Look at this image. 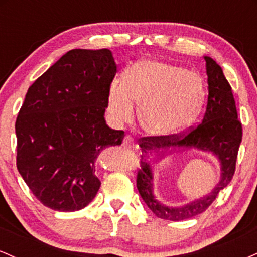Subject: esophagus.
<instances>
[{
    "instance_id": "obj_1",
    "label": "esophagus",
    "mask_w": 257,
    "mask_h": 257,
    "mask_svg": "<svg viewBox=\"0 0 257 257\" xmlns=\"http://www.w3.org/2000/svg\"><path fill=\"white\" fill-rule=\"evenodd\" d=\"M123 146H124L125 149H129V150H135L139 147L137 141H135L132 137L124 138V140H123Z\"/></svg>"
}]
</instances>
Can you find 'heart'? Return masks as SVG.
Wrapping results in <instances>:
<instances>
[{
  "instance_id": "heart-1",
  "label": "heart",
  "mask_w": 257,
  "mask_h": 257,
  "mask_svg": "<svg viewBox=\"0 0 257 257\" xmlns=\"http://www.w3.org/2000/svg\"><path fill=\"white\" fill-rule=\"evenodd\" d=\"M108 85L107 108L117 123H126L139 106V122L156 137L180 134L198 116L205 96L203 78L175 65L141 60Z\"/></svg>"
}]
</instances>
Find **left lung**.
Here are the masks:
<instances>
[{
	"mask_svg": "<svg viewBox=\"0 0 257 257\" xmlns=\"http://www.w3.org/2000/svg\"><path fill=\"white\" fill-rule=\"evenodd\" d=\"M208 75V105L202 123L188 134L174 137H150L140 141L141 169L137 187L141 198L159 219L181 221L202 214L214 202L221 190L231 182L241 143V124L238 120L232 88L222 69L210 57H204ZM188 149L209 153L220 164V179L205 196L184 206L169 207L159 202L154 194L155 167L167 157Z\"/></svg>",
	"mask_w": 257,
	"mask_h": 257,
	"instance_id": "1",
	"label": "left lung"
}]
</instances>
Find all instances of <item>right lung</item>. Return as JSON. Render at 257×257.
<instances>
[{
    "label": "right lung",
    "mask_w": 257,
    "mask_h": 257,
    "mask_svg": "<svg viewBox=\"0 0 257 257\" xmlns=\"http://www.w3.org/2000/svg\"><path fill=\"white\" fill-rule=\"evenodd\" d=\"M117 72L110 49H72L29 88L16 122L17 168L42 203L83 209L98 193L95 161L124 132L106 124L108 85Z\"/></svg>",
    "instance_id": "1"
}]
</instances>
